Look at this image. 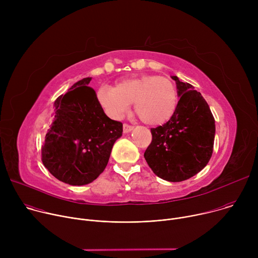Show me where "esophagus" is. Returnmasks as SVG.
I'll return each mask as SVG.
<instances>
[{"label": "esophagus", "instance_id": "1", "mask_svg": "<svg viewBox=\"0 0 258 258\" xmlns=\"http://www.w3.org/2000/svg\"><path fill=\"white\" fill-rule=\"evenodd\" d=\"M133 130H134V127H133L132 125H128V124H126V123L123 124V133H124V134H127V133L132 132Z\"/></svg>", "mask_w": 258, "mask_h": 258}]
</instances>
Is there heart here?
Here are the masks:
<instances>
[{"instance_id":"b5f03b06","label":"heart","mask_w":258,"mask_h":258,"mask_svg":"<svg viewBox=\"0 0 258 258\" xmlns=\"http://www.w3.org/2000/svg\"><path fill=\"white\" fill-rule=\"evenodd\" d=\"M97 99L106 114L113 119L121 118L134 102L140 119L152 126L167 122L177 106L175 86L170 80L158 76L126 79L114 88L102 87Z\"/></svg>"}]
</instances>
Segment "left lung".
<instances>
[{"label": "left lung", "mask_w": 258, "mask_h": 258, "mask_svg": "<svg viewBox=\"0 0 258 258\" xmlns=\"http://www.w3.org/2000/svg\"><path fill=\"white\" fill-rule=\"evenodd\" d=\"M179 98L175 112L163 125L151 128L152 142L144 157L160 178L168 181L188 179L201 171L211 158L215 121L202 95L177 77Z\"/></svg>", "instance_id": "1"}]
</instances>
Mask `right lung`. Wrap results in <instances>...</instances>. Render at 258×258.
<instances>
[{
    "label": "right lung",
    "mask_w": 258,
    "mask_h": 258,
    "mask_svg": "<svg viewBox=\"0 0 258 258\" xmlns=\"http://www.w3.org/2000/svg\"><path fill=\"white\" fill-rule=\"evenodd\" d=\"M91 81H79L56 99L42 147L45 167L71 186L95 180L107 166L115 141L122 136V123L104 113L95 91L88 87Z\"/></svg>",
    "instance_id": "1"
}]
</instances>
